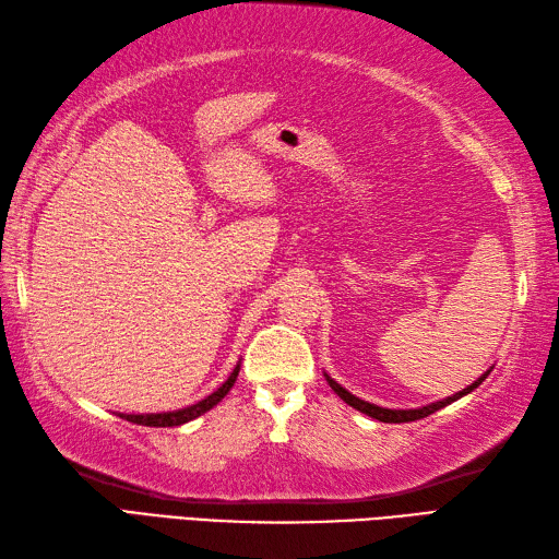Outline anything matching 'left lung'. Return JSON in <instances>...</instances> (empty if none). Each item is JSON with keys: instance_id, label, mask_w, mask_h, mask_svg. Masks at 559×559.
Listing matches in <instances>:
<instances>
[{"instance_id": "obj_1", "label": "left lung", "mask_w": 559, "mask_h": 559, "mask_svg": "<svg viewBox=\"0 0 559 559\" xmlns=\"http://www.w3.org/2000/svg\"><path fill=\"white\" fill-rule=\"evenodd\" d=\"M488 373H490V370H488ZM488 373H483L476 382H471L466 390L448 396V400L436 402V404H428V406H420V408H408V412H404V408H382V406H376V404H370V402L358 400V396H354L352 392H346L340 382H334L330 376H325V378H328V382H330V388H332L334 392H337L346 404L354 406L356 412H361V414H366V416H370V418H376V420H382V424H408V420H418V418H426V416H430V414H436L438 408L456 402L459 396L474 392V390L478 388V384L488 378Z\"/></svg>"}]
</instances>
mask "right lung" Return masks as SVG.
<instances>
[{
  "instance_id": "add662e5",
  "label": "right lung",
  "mask_w": 559,
  "mask_h": 559,
  "mask_svg": "<svg viewBox=\"0 0 559 559\" xmlns=\"http://www.w3.org/2000/svg\"><path fill=\"white\" fill-rule=\"evenodd\" d=\"M237 376H239V366L231 370V376L227 378V382L222 384V388H217L213 394L205 396L203 402L198 404H191L186 408H179V412H167V414H119L121 418H127L129 424H139V426H153V428H171V426H181L186 424V420H193L201 414L210 412L217 402L225 400V394L231 390V384L237 382Z\"/></svg>"
}]
</instances>
